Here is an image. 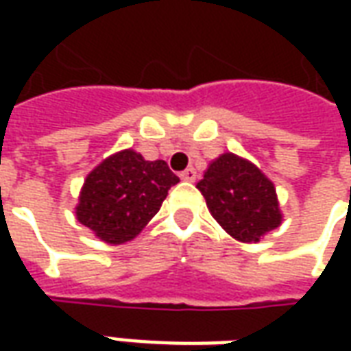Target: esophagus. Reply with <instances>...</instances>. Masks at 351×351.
Wrapping results in <instances>:
<instances>
[{
    "instance_id": "esophagus-1",
    "label": "esophagus",
    "mask_w": 351,
    "mask_h": 351,
    "mask_svg": "<svg viewBox=\"0 0 351 351\" xmlns=\"http://www.w3.org/2000/svg\"><path fill=\"white\" fill-rule=\"evenodd\" d=\"M180 178H182V180H186V182H193V180L197 178V171H195L193 167H188L186 171H182V173H180Z\"/></svg>"
}]
</instances>
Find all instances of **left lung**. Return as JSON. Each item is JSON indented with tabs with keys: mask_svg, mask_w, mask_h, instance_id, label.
Here are the masks:
<instances>
[{
	"mask_svg": "<svg viewBox=\"0 0 351 351\" xmlns=\"http://www.w3.org/2000/svg\"><path fill=\"white\" fill-rule=\"evenodd\" d=\"M214 220L241 243L259 239L282 223L274 184L254 163L221 154L197 182Z\"/></svg>",
	"mask_w": 351,
	"mask_h": 351,
	"instance_id": "left-lung-1",
	"label": "left lung"
}]
</instances>
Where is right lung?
<instances>
[{"mask_svg":"<svg viewBox=\"0 0 351 351\" xmlns=\"http://www.w3.org/2000/svg\"><path fill=\"white\" fill-rule=\"evenodd\" d=\"M175 184L178 176L163 160L146 161L135 150L116 152L86 176L77 220L105 243H128L158 214Z\"/></svg>","mask_w":351,"mask_h":351,"instance_id":"add662e5","label":"right lung"}]
</instances>
